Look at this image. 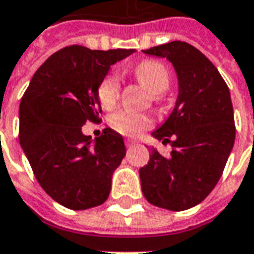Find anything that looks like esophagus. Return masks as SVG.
Segmentation results:
<instances>
[{
    "mask_svg": "<svg viewBox=\"0 0 254 254\" xmlns=\"http://www.w3.org/2000/svg\"><path fill=\"white\" fill-rule=\"evenodd\" d=\"M135 145H138V142L134 141V140H126V147L131 148V147H135Z\"/></svg>",
    "mask_w": 254,
    "mask_h": 254,
    "instance_id": "34e87169",
    "label": "esophagus"
}]
</instances>
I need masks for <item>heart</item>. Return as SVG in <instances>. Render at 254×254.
<instances>
[{"instance_id": "1", "label": "heart", "mask_w": 254, "mask_h": 254, "mask_svg": "<svg viewBox=\"0 0 254 254\" xmlns=\"http://www.w3.org/2000/svg\"><path fill=\"white\" fill-rule=\"evenodd\" d=\"M134 76L152 93L155 100L161 99L164 93L171 83V76L165 64L157 61H144L138 64L134 69ZM120 96V82L114 73L107 74L103 77L102 82L97 86V99L103 109H112L117 103ZM110 126L113 130L120 132L123 135L135 137L152 126V117L144 113L117 112L110 117Z\"/></svg>"}]
</instances>
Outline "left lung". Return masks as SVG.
Masks as SVG:
<instances>
[{
  "label": "left lung",
  "mask_w": 254,
  "mask_h": 254,
  "mask_svg": "<svg viewBox=\"0 0 254 254\" xmlns=\"http://www.w3.org/2000/svg\"><path fill=\"white\" fill-rule=\"evenodd\" d=\"M167 58L180 92L167 122L152 137L170 142V157L155 148L140 170L141 190L151 205L168 210L190 209L218 184L235 142V119L228 84L215 64L195 46L174 41L144 51Z\"/></svg>",
  "instance_id": "8db88e82"
}]
</instances>
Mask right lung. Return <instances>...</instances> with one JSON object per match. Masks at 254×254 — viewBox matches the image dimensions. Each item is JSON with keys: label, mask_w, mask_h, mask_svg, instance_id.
<instances>
[{"label": "right lung", "mask_w": 254, "mask_h": 254, "mask_svg": "<svg viewBox=\"0 0 254 254\" xmlns=\"http://www.w3.org/2000/svg\"><path fill=\"white\" fill-rule=\"evenodd\" d=\"M134 49L66 46L35 72L19 106V142L34 175L58 203L73 210L102 205L126 155L123 137L104 128L92 144L86 122H100L97 86Z\"/></svg>", "instance_id": "1"}]
</instances>
